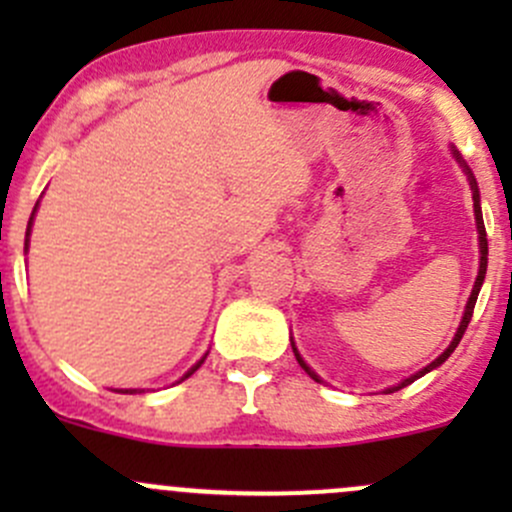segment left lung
Returning a JSON list of instances; mask_svg holds the SVG:
<instances>
[{
	"mask_svg": "<svg viewBox=\"0 0 512 512\" xmlns=\"http://www.w3.org/2000/svg\"><path fill=\"white\" fill-rule=\"evenodd\" d=\"M453 156H456V160L458 163L463 165V170H466V175H468V180H471V188H473V210H476V225H478V242H480V267H478V277H476V285H473V292H471V297H468V304H466V312H463V319H461V324H458V332H456V337H453V342L448 344V349L446 352H443L441 356H438V359H433L431 364L428 366H423L421 371H416L414 376H409V379H404L401 381L399 386H391V389H386V394H394V391H399V389H404V386H409L411 381H416V379H421L423 374H428V371L431 369H436V366H441L443 361L448 359V356L453 354V349L458 347V342H461L463 339V334H466V329H468V322H471V317H473V307H476V299H478V292H480V287H483V280H485V267H488V237H485V225H483V213H480V195H478V185H476V178H473V173H471V168H468L466 163H463L461 160V156H458V151H453ZM292 349H294V356H297V361H299V366H302L304 371H307L309 376H312L314 381H322L319 379L317 374H314L312 369H309L307 364H304V359L302 356H299V352H297V347H294V342H292Z\"/></svg>",
	"mask_w": 512,
	"mask_h": 512,
	"instance_id": "left-lung-1",
	"label": "left lung"
}]
</instances>
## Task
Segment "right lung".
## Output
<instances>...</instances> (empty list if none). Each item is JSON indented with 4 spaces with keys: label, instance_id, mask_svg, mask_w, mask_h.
<instances>
[{
    "label": "right lung",
    "instance_id": "right-lung-1",
    "mask_svg": "<svg viewBox=\"0 0 512 512\" xmlns=\"http://www.w3.org/2000/svg\"><path fill=\"white\" fill-rule=\"evenodd\" d=\"M34 210H36V208H34ZM32 215H34V213H32ZM32 220H34V218H29V230H32ZM27 242H29V232H27ZM203 361H205V356H203V359H200V361H198V364H195V366H193V369H190V371H188V374H185V376H183V379H180V381H185V379H188V376H190V374H195V371H198V369H200V364H203ZM121 394H136V389H126V391H121Z\"/></svg>",
    "mask_w": 512,
    "mask_h": 512
}]
</instances>
